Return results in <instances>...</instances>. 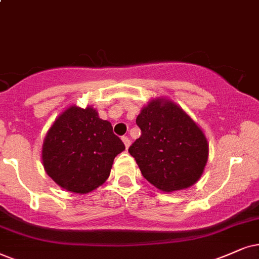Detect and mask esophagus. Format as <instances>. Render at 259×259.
Masks as SVG:
<instances>
[{
  "instance_id": "34e87169",
  "label": "esophagus",
  "mask_w": 259,
  "mask_h": 259,
  "mask_svg": "<svg viewBox=\"0 0 259 259\" xmlns=\"http://www.w3.org/2000/svg\"><path fill=\"white\" fill-rule=\"evenodd\" d=\"M122 140H123L124 145H125V148H126V149L129 148V146H130V140H129V137H126V136H123V137H122Z\"/></svg>"
}]
</instances>
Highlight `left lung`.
<instances>
[{
	"label": "left lung",
	"mask_w": 259,
	"mask_h": 259,
	"mask_svg": "<svg viewBox=\"0 0 259 259\" xmlns=\"http://www.w3.org/2000/svg\"><path fill=\"white\" fill-rule=\"evenodd\" d=\"M136 124L141 136L129 153L150 184L169 192L198 181L208 160V142L181 107L168 100H153L141 111Z\"/></svg>",
	"instance_id": "obj_1"
}]
</instances>
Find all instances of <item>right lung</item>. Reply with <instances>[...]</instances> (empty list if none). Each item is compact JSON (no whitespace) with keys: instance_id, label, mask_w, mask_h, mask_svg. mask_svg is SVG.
I'll return each instance as SVG.
<instances>
[{"instance_id":"1","label":"right lung","mask_w":259,"mask_h":259,"mask_svg":"<svg viewBox=\"0 0 259 259\" xmlns=\"http://www.w3.org/2000/svg\"><path fill=\"white\" fill-rule=\"evenodd\" d=\"M125 149L110 122L92 107L71 106L50 127L42 163L52 181L75 194H86L109 178L117 154Z\"/></svg>"}]
</instances>
